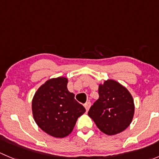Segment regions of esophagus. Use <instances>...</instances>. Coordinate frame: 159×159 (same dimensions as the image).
<instances>
[{
    "label": "esophagus",
    "instance_id": "obj_1",
    "mask_svg": "<svg viewBox=\"0 0 159 159\" xmlns=\"http://www.w3.org/2000/svg\"><path fill=\"white\" fill-rule=\"evenodd\" d=\"M91 102H86V103L84 105V108H85V109H86V111H87L89 110V108H90V107H91Z\"/></svg>",
    "mask_w": 159,
    "mask_h": 159
}]
</instances>
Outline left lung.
Returning <instances> with one entry per match:
<instances>
[{
    "label": "left lung",
    "instance_id": "8db88e82",
    "mask_svg": "<svg viewBox=\"0 0 159 159\" xmlns=\"http://www.w3.org/2000/svg\"><path fill=\"white\" fill-rule=\"evenodd\" d=\"M99 98L90 108L89 116L105 134L114 135L125 130L134 117L131 93L118 81L108 79L98 86Z\"/></svg>",
    "mask_w": 159,
    "mask_h": 159
}]
</instances>
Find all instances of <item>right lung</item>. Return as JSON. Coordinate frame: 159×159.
Wrapping results in <instances>:
<instances>
[{"instance_id":"obj_1","label":"right lung","mask_w":159,"mask_h":159,"mask_svg":"<svg viewBox=\"0 0 159 159\" xmlns=\"http://www.w3.org/2000/svg\"><path fill=\"white\" fill-rule=\"evenodd\" d=\"M65 77L51 78L39 88L32 99L35 122L44 132L54 138L67 137L73 131L78 117L85 108L68 91Z\"/></svg>"}]
</instances>
